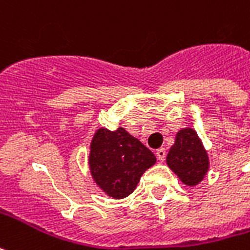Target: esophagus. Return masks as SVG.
I'll return each instance as SVG.
<instances>
[{
    "label": "esophagus",
    "instance_id": "1",
    "mask_svg": "<svg viewBox=\"0 0 250 250\" xmlns=\"http://www.w3.org/2000/svg\"><path fill=\"white\" fill-rule=\"evenodd\" d=\"M156 158H158V160L163 162V160L166 159V149H164V148H159L158 151H156Z\"/></svg>",
    "mask_w": 250,
    "mask_h": 250
}]
</instances>
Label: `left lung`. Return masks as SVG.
<instances>
[{"label": "left lung", "mask_w": 250, "mask_h": 250, "mask_svg": "<svg viewBox=\"0 0 250 250\" xmlns=\"http://www.w3.org/2000/svg\"><path fill=\"white\" fill-rule=\"evenodd\" d=\"M167 164L186 186L193 187L204 179L209 168L208 155L193 128H183L167 155Z\"/></svg>", "instance_id": "8db88e82"}]
</instances>
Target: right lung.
<instances>
[{
  "mask_svg": "<svg viewBox=\"0 0 250 250\" xmlns=\"http://www.w3.org/2000/svg\"><path fill=\"white\" fill-rule=\"evenodd\" d=\"M90 149L92 179L114 199L132 193L142 175L156 163L155 155L122 127L115 131L99 128Z\"/></svg>",
  "mask_w": 250,
  "mask_h": 250,
  "instance_id": "right-lung-1",
  "label": "right lung"
}]
</instances>
